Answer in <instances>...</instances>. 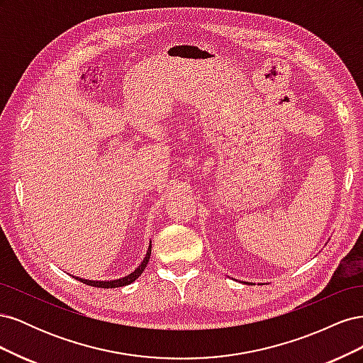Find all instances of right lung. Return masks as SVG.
I'll return each mask as SVG.
<instances>
[{
	"label": "right lung",
	"mask_w": 363,
	"mask_h": 363,
	"mask_svg": "<svg viewBox=\"0 0 363 363\" xmlns=\"http://www.w3.org/2000/svg\"><path fill=\"white\" fill-rule=\"evenodd\" d=\"M150 256H151V242H150V247H148V251L147 255L144 257V260L140 262V265L131 272L128 274V276L123 277V279H116V280H104V281H98V280H86V279H80V277H75L77 280H80L82 283L84 284H89V286H95V288H104V289H108V288H121V286H127V284L133 283L142 272H144V269L147 268L148 262H150Z\"/></svg>",
	"instance_id": "1"
}]
</instances>
